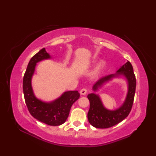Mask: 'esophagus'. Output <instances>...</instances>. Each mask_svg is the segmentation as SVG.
Listing matches in <instances>:
<instances>
[{
  "label": "esophagus",
  "mask_w": 156,
  "mask_h": 156,
  "mask_svg": "<svg viewBox=\"0 0 156 156\" xmlns=\"http://www.w3.org/2000/svg\"><path fill=\"white\" fill-rule=\"evenodd\" d=\"M80 93L81 95H85L87 93V89L83 88V89H81Z\"/></svg>",
  "instance_id": "obj_1"
}]
</instances>
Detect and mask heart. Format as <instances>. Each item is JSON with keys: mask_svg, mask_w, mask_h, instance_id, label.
Listing matches in <instances>:
<instances>
[{"mask_svg": "<svg viewBox=\"0 0 156 156\" xmlns=\"http://www.w3.org/2000/svg\"><path fill=\"white\" fill-rule=\"evenodd\" d=\"M102 67V63H100V64L98 66V67H97L96 70V72H95V73H97L99 71H100V69H101V67Z\"/></svg>", "mask_w": 156, "mask_h": 156, "instance_id": "heart-1", "label": "heart"}]
</instances>
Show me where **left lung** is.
<instances>
[{
	"label": "left lung",
	"instance_id": "obj_1",
	"mask_svg": "<svg viewBox=\"0 0 156 156\" xmlns=\"http://www.w3.org/2000/svg\"><path fill=\"white\" fill-rule=\"evenodd\" d=\"M119 74H123L127 79L129 91L125 102L122 107L117 110L109 111L105 109L102 105L99 97L94 94H89L88 99L90 102V107L87 114L89 123L96 128H109L117 125L127 117L131 112L133 104L136 87V79L133 72V69L131 62L128 61L118 70ZM115 75L105 76L97 82L94 85V90L102 85L105 82L110 80Z\"/></svg>",
	"mask_w": 156,
	"mask_h": 156
}]
</instances>
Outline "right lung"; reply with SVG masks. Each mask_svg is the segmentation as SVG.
Listing matches in <instances>:
<instances>
[{"label":"right lung","instance_id":"obj_1","mask_svg":"<svg viewBox=\"0 0 156 156\" xmlns=\"http://www.w3.org/2000/svg\"><path fill=\"white\" fill-rule=\"evenodd\" d=\"M50 58L44 48L31 58L23 76V89L25 104L30 114L41 122L51 126H58L64 123L69 116L72 105L80 98L78 91H69L51 103H45L34 96L31 85V78L36 64L43 59Z\"/></svg>","mask_w":156,"mask_h":156}]
</instances>
